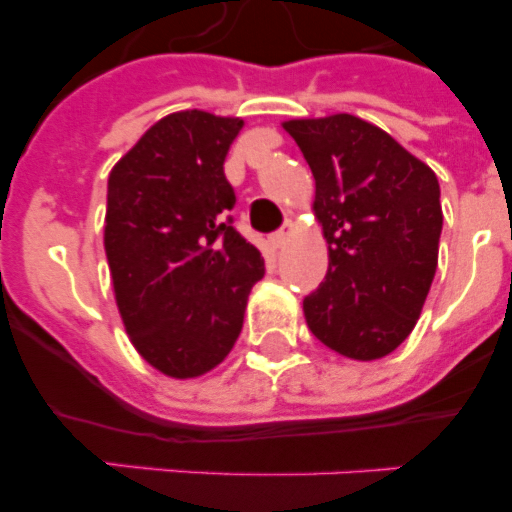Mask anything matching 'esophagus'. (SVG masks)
<instances>
[{"instance_id": "1", "label": "esophagus", "mask_w": 512, "mask_h": 512, "mask_svg": "<svg viewBox=\"0 0 512 512\" xmlns=\"http://www.w3.org/2000/svg\"><path fill=\"white\" fill-rule=\"evenodd\" d=\"M292 230H295V225H292V223H284L282 228L277 230V233H271V238H269L271 246H274V248H282L284 243L289 241V235H292Z\"/></svg>"}]
</instances>
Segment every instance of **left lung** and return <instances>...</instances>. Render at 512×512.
<instances>
[{"instance_id":"8db88e82","label":"left lung","mask_w":512,"mask_h":512,"mask_svg":"<svg viewBox=\"0 0 512 512\" xmlns=\"http://www.w3.org/2000/svg\"><path fill=\"white\" fill-rule=\"evenodd\" d=\"M315 176L328 274L305 297L312 336L348 359L392 354L438 266L441 187L392 135L354 115L284 122Z\"/></svg>"}]
</instances>
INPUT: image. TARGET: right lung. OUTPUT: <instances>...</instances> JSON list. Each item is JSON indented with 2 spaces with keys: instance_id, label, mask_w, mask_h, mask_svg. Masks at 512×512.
Returning a JSON list of instances; mask_svg holds the SVG:
<instances>
[{
  "instance_id": "right-lung-1",
  "label": "right lung",
  "mask_w": 512,
  "mask_h": 512,
  "mask_svg": "<svg viewBox=\"0 0 512 512\" xmlns=\"http://www.w3.org/2000/svg\"><path fill=\"white\" fill-rule=\"evenodd\" d=\"M243 120L166 115L107 179L104 251L138 354L166 377L210 372L238 341L259 248L233 225L225 156Z\"/></svg>"
}]
</instances>
